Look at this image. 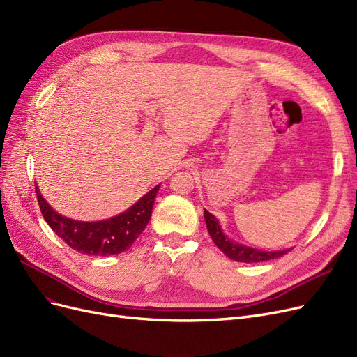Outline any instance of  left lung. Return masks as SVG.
I'll return each mask as SVG.
<instances>
[{"mask_svg":"<svg viewBox=\"0 0 357 357\" xmlns=\"http://www.w3.org/2000/svg\"><path fill=\"white\" fill-rule=\"evenodd\" d=\"M204 218H205V223H207V229H208L211 240L226 256L232 259V261L245 262V264L265 262V261H271V259L282 257L283 255L290 252V250L265 252V250H257V248L247 247V245H243L238 243H234L229 238H226V235L220 229V225H219L218 219H215L211 213L204 210Z\"/></svg>","mask_w":357,"mask_h":357,"instance_id":"left-lung-1","label":"left lung"}]
</instances>
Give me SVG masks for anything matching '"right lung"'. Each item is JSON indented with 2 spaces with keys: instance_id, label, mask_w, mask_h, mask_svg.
I'll return each instance as SVG.
<instances>
[{
  "instance_id": "obj_1",
  "label": "right lung",
  "mask_w": 357,
  "mask_h": 357,
  "mask_svg": "<svg viewBox=\"0 0 357 357\" xmlns=\"http://www.w3.org/2000/svg\"><path fill=\"white\" fill-rule=\"evenodd\" d=\"M159 186L147 192L125 213L100 222H77L63 218L45 201L37 186L36 192L43 218L62 241L83 255L110 256L128 250L144 231L152 215Z\"/></svg>"
}]
</instances>
